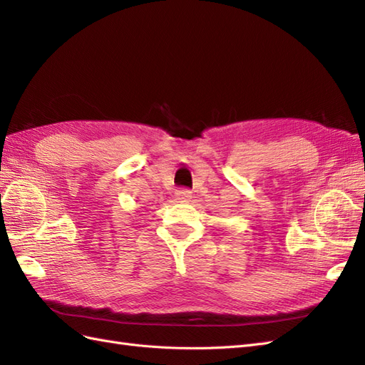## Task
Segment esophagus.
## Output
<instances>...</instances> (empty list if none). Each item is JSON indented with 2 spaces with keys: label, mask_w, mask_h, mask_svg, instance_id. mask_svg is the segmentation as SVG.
I'll return each instance as SVG.
<instances>
[{
  "label": "esophagus",
  "mask_w": 365,
  "mask_h": 365,
  "mask_svg": "<svg viewBox=\"0 0 365 365\" xmlns=\"http://www.w3.org/2000/svg\"><path fill=\"white\" fill-rule=\"evenodd\" d=\"M175 196H176V200L184 202V201H189L190 200V192L189 190H176Z\"/></svg>",
  "instance_id": "1"
}]
</instances>
